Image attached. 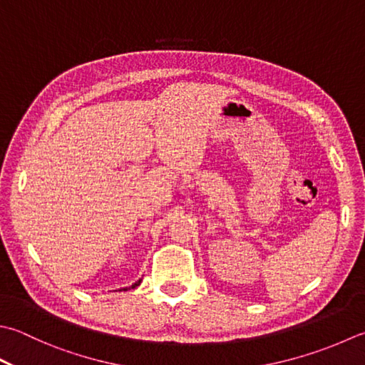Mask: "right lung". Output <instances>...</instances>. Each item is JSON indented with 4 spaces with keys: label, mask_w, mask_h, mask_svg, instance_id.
I'll return each mask as SVG.
<instances>
[{
    "label": "right lung",
    "mask_w": 365,
    "mask_h": 365,
    "mask_svg": "<svg viewBox=\"0 0 365 365\" xmlns=\"http://www.w3.org/2000/svg\"><path fill=\"white\" fill-rule=\"evenodd\" d=\"M140 282H142V280H140V278H139V280H138V282H135V283H133V284H131V287H128V288H121L120 291H128V289H133V288H135V287H139V284H140Z\"/></svg>",
    "instance_id": "right-lung-1"
}]
</instances>
